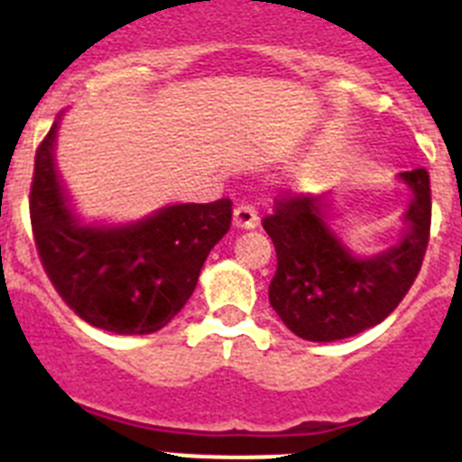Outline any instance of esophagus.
<instances>
[{"label": "esophagus", "mask_w": 462, "mask_h": 462, "mask_svg": "<svg viewBox=\"0 0 462 462\" xmlns=\"http://www.w3.org/2000/svg\"><path fill=\"white\" fill-rule=\"evenodd\" d=\"M234 222L238 228H254L259 224V212L250 203H240L234 210Z\"/></svg>", "instance_id": "esophagus-1"}]
</instances>
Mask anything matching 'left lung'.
Instances as JSON below:
<instances>
[{
  "mask_svg": "<svg viewBox=\"0 0 462 462\" xmlns=\"http://www.w3.org/2000/svg\"><path fill=\"white\" fill-rule=\"evenodd\" d=\"M414 191L407 210L410 231L393 250L368 261L354 259L326 224V199L284 191L263 228L277 252L268 300L298 337L333 342L377 326L398 308L423 266L430 240V175L402 173Z\"/></svg>",
  "mask_w": 462,
  "mask_h": 462,
  "instance_id": "obj_1",
  "label": "left lung"
}]
</instances>
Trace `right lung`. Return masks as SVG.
Returning a JSON list of instances; mask_svg holds the SVG:
<instances>
[{
    "label": "right lung",
    "mask_w": 462,
    "mask_h": 462,
    "mask_svg": "<svg viewBox=\"0 0 462 462\" xmlns=\"http://www.w3.org/2000/svg\"><path fill=\"white\" fill-rule=\"evenodd\" d=\"M55 132L57 122L36 148L30 187L32 234L48 280L89 326L120 336L164 328L231 226L234 203L171 206L126 228L80 226L52 164Z\"/></svg>",
    "instance_id": "add662e5"
}]
</instances>
